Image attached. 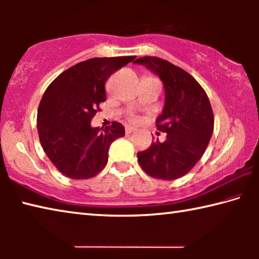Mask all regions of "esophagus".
I'll return each mask as SVG.
<instances>
[{
    "mask_svg": "<svg viewBox=\"0 0 259 259\" xmlns=\"http://www.w3.org/2000/svg\"><path fill=\"white\" fill-rule=\"evenodd\" d=\"M135 130H136V128H134V126H130V125L125 126V134H126V135H129V134H131V133H134Z\"/></svg>",
    "mask_w": 259,
    "mask_h": 259,
    "instance_id": "1",
    "label": "esophagus"
}]
</instances>
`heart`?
I'll use <instances>...</instances> for the list:
<instances>
[{"instance_id":"1","label":"heart","mask_w":259,"mask_h":259,"mask_svg":"<svg viewBox=\"0 0 259 259\" xmlns=\"http://www.w3.org/2000/svg\"><path fill=\"white\" fill-rule=\"evenodd\" d=\"M133 120H136V117H133Z\"/></svg>"}]
</instances>
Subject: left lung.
Here are the masks:
<instances>
[{
	"label": "left lung",
	"mask_w": 259,
	"mask_h": 259,
	"mask_svg": "<svg viewBox=\"0 0 259 259\" xmlns=\"http://www.w3.org/2000/svg\"><path fill=\"white\" fill-rule=\"evenodd\" d=\"M160 76L164 84L165 104L155 121L166 134L147 150L137 153L142 169L153 178L172 181L191 171L205 152L213 131V113L209 98L190 73L159 57L135 60Z\"/></svg>",
	"instance_id": "obj_1"
}]
</instances>
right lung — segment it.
Instances as JSON below:
<instances>
[{"instance_id":"1","label":"right lung","mask_w":259,"mask_h":259,"mask_svg":"<svg viewBox=\"0 0 259 259\" xmlns=\"http://www.w3.org/2000/svg\"><path fill=\"white\" fill-rule=\"evenodd\" d=\"M135 58L104 57L81 61L47 88L37 111L38 138L52 164L66 177H95L107 164L111 144L124 136L119 122L105 129L91 128L90 122L106 99L107 78Z\"/></svg>"}]
</instances>
